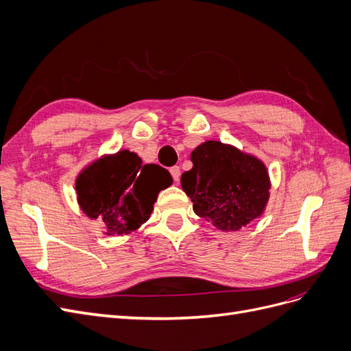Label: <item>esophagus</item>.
<instances>
[{"label":"esophagus","mask_w":351,"mask_h":351,"mask_svg":"<svg viewBox=\"0 0 351 351\" xmlns=\"http://www.w3.org/2000/svg\"><path fill=\"white\" fill-rule=\"evenodd\" d=\"M169 173H171V176H173V178L176 180V182H178V180H180V174H182V173H180V167H171V168H169Z\"/></svg>","instance_id":"obj_1"}]
</instances>
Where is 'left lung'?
<instances>
[{
  "label": "left lung",
  "mask_w": 351,
  "mask_h": 351,
  "mask_svg": "<svg viewBox=\"0 0 351 351\" xmlns=\"http://www.w3.org/2000/svg\"><path fill=\"white\" fill-rule=\"evenodd\" d=\"M193 167L182 187L195 214L221 231H239L259 218L269 200L268 168L258 156L218 141L200 143L190 154Z\"/></svg>",
  "instance_id": "8db88e82"
}]
</instances>
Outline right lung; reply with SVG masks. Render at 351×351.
<instances>
[{
    "label": "right lung",
    "mask_w": 351,
    "mask_h": 351,
    "mask_svg": "<svg viewBox=\"0 0 351 351\" xmlns=\"http://www.w3.org/2000/svg\"><path fill=\"white\" fill-rule=\"evenodd\" d=\"M173 184L165 168L145 164L123 149L93 159L77 174V204L90 219L102 221L105 236H127L149 219L158 193Z\"/></svg>",
    "instance_id": "right-lung-1"
}]
</instances>
